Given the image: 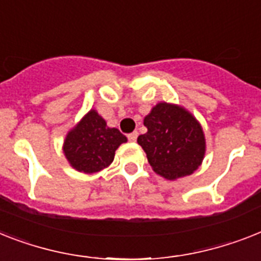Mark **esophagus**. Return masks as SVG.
Masks as SVG:
<instances>
[{
  "mask_svg": "<svg viewBox=\"0 0 261 261\" xmlns=\"http://www.w3.org/2000/svg\"><path fill=\"white\" fill-rule=\"evenodd\" d=\"M127 138H128V141H130V142H135V141H137V138H138V131H134V133L128 134V135H127Z\"/></svg>",
  "mask_w": 261,
  "mask_h": 261,
  "instance_id": "34e87169",
  "label": "esophagus"
}]
</instances>
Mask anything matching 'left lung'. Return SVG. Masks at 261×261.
Listing matches in <instances>:
<instances>
[{
	"instance_id": "1",
	"label": "left lung",
	"mask_w": 261,
	"mask_h": 261,
	"mask_svg": "<svg viewBox=\"0 0 261 261\" xmlns=\"http://www.w3.org/2000/svg\"><path fill=\"white\" fill-rule=\"evenodd\" d=\"M147 133L138 137L149 164L167 179L192 174L202 162L205 138L202 128L186 110L160 103L143 122Z\"/></svg>"
}]
</instances>
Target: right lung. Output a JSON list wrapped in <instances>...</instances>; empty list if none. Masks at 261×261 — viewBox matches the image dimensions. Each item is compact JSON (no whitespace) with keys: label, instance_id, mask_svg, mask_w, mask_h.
Masks as SVG:
<instances>
[{"label":"right lung","instance_id":"right-lung-1","mask_svg":"<svg viewBox=\"0 0 261 261\" xmlns=\"http://www.w3.org/2000/svg\"><path fill=\"white\" fill-rule=\"evenodd\" d=\"M127 141L118 128H110L96 111L91 110L64 142V154L76 170L95 173L114 161L115 150Z\"/></svg>","mask_w":261,"mask_h":261}]
</instances>
